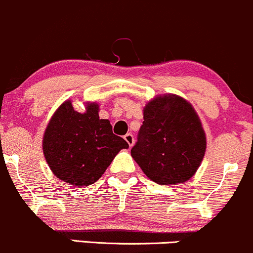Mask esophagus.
<instances>
[{"mask_svg":"<svg viewBox=\"0 0 253 253\" xmlns=\"http://www.w3.org/2000/svg\"><path fill=\"white\" fill-rule=\"evenodd\" d=\"M124 140L126 141V143L129 144V147H132V144H134V136L131 134H126L124 136Z\"/></svg>","mask_w":253,"mask_h":253,"instance_id":"34e87169","label":"esophagus"}]
</instances>
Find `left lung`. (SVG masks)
Segmentation results:
<instances>
[{"label": "left lung", "instance_id": "1", "mask_svg": "<svg viewBox=\"0 0 253 253\" xmlns=\"http://www.w3.org/2000/svg\"><path fill=\"white\" fill-rule=\"evenodd\" d=\"M143 124L131 157L150 180L161 185L194 177L207 149L206 132L186 99L158 95L143 109Z\"/></svg>", "mask_w": 253, "mask_h": 253}]
</instances>
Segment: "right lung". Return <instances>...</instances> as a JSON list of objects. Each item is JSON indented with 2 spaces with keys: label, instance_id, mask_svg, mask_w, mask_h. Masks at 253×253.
<instances>
[{
  "label": "right lung",
  "instance_id": "obj_1",
  "mask_svg": "<svg viewBox=\"0 0 253 253\" xmlns=\"http://www.w3.org/2000/svg\"><path fill=\"white\" fill-rule=\"evenodd\" d=\"M124 138L112 132L109 119L99 118V104L84 103V112L65 100L56 110L42 136V153L58 179L75 186L95 183L121 149Z\"/></svg>",
  "mask_w": 253,
  "mask_h": 253
}]
</instances>
